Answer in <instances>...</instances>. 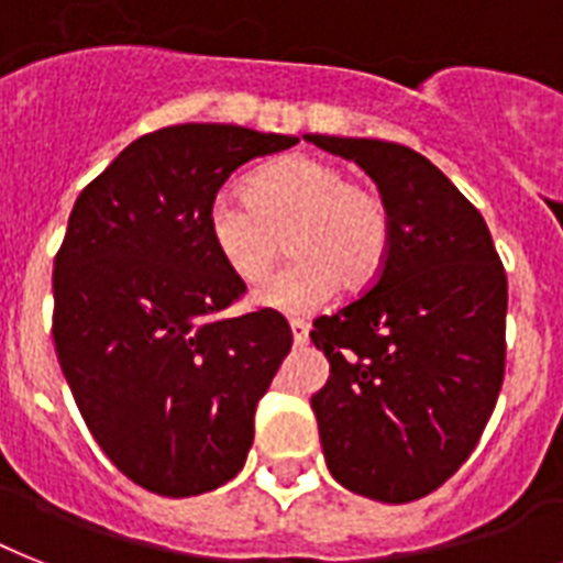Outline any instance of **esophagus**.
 <instances>
[{"mask_svg":"<svg viewBox=\"0 0 563 563\" xmlns=\"http://www.w3.org/2000/svg\"><path fill=\"white\" fill-rule=\"evenodd\" d=\"M289 327H291V335H295V344L303 346L306 341H309V327H306V323L300 321V318H291Z\"/></svg>","mask_w":563,"mask_h":563,"instance_id":"34e87169","label":"esophagus"}]
</instances>
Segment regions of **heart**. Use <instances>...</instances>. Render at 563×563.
<instances>
[{
    "mask_svg": "<svg viewBox=\"0 0 563 563\" xmlns=\"http://www.w3.org/2000/svg\"><path fill=\"white\" fill-rule=\"evenodd\" d=\"M208 231L242 283L266 277L286 236L295 260L257 291V303L312 312L341 280L361 286L376 277L390 249V210L373 187L346 181L335 164L286 155L260 167L245 196H217Z\"/></svg>",
    "mask_w": 563,
    "mask_h": 563,
    "instance_id": "obj_1",
    "label": "heart"
}]
</instances>
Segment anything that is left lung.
I'll return each instance as SVG.
<instances>
[{"mask_svg":"<svg viewBox=\"0 0 563 563\" xmlns=\"http://www.w3.org/2000/svg\"><path fill=\"white\" fill-rule=\"evenodd\" d=\"M355 162L390 210L373 289L309 332L329 361L312 396L323 456L344 488L410 504L468 460L506 369V272L479 210L416 150L306 135Z\"/></svg>","mask_w":563,"mask_h":563,"instance_id":"8db88e82","label":"left lung"}]
</instances>
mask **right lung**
Here are the masks:
<instances>
[{
    "mask_svg": "<svg viewBox=\"0 0 563 563\" xmlns=\"http://www.w3.org/2000/svg\"><path fill=\"white\" fill-rule=\"evenodd\" d=\"M295 135L178 123L141 135L77 196L54 257V346L91 437L164 497L225 486L291 350L280 312L219 318L245 295L208 210L251 158Z\"/></svg>",
    "mask_w": 563,
    "mask_h": 563,
    "instance_id": "right-lung-1",
    "label": "right lung"
}]
</instances>
